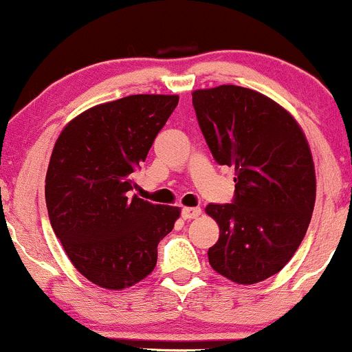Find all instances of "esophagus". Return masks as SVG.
I'll list each match as a JSON object with an SVG mask.
<instances>
[{"label": "esophagus", "instance_id": "esophagus-1", "mask_svg": "<svg viewBox=\"0 0 352 352\" xmlns=\"http://www.w3.org/2000/svg\"><path fill=\"white\" fill-rule=\"evenodd\" d=\"M200 214H201V208L200 207H184L183 210H181V217L186 219V221H191V219H197Z\"/></svg>", "mask_w": 352, "mask_h": 352}]
</instances>
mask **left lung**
Wrapping results in <instances>:
<instances>
[{"label":"left lung","instance_id":"obj_1","mask_svg":"<svg viewBox=\"0 0 352 352\" xmlns=\"http://www.w3.org/2000/svg\"><path fill=\"white\" fill-rule=\"evenodd\" d=\"M205 142L221 166L236 171L231 204H208L221 236L208 248L212 269L238 284L283 270L306 234L315 207L308 142L286 109L238 85L195 90Z\"/></svg>","mask_w":352,"mask_h":352}]
</instances>
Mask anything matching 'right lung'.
Returning a JSON list of instances; mask_svg holds the SVG:
<instances>
[{"mask_svg":"<svg viewBox=\"0 0 352 352\" xmlns=\"http://www.w3.org/2000/svg\"><path fill=\"white\" fill-rule=\"evenodd\" d=\"M177 96H128L69 121L46 175L54 234L75 269L106 289L140 283L157 263V245L179 208L142 200L133 173L176 109Z\"/></svg>","mask_w":352,"mask_h":352,"instance_id":"right-lung-1","label":"right lung"}]
</instances>
